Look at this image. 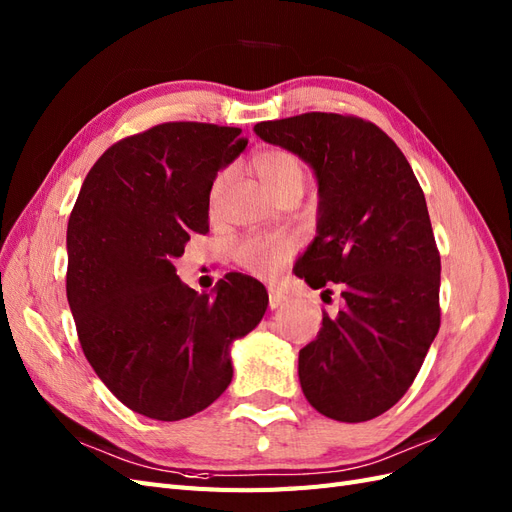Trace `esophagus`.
Masks as SVG:
<instances>
[{
    "label": "esophagus",
    "mask_w": 512,
    "mask_h": 512,
    "mask_svg": "<svg viewBox=\"0 0 512 512\" xmlns=\"http://www.w3.org/2000/svg\"><path fill=\"white\" fill-rule=\"evenodd\" d=\"M269 290V307L271 309H275V307H280L282 303H284V292L282 290H277V288H273V286H269L267 288Z\"/></svg>",
    "instance_id": "esophagus-1"
}]
</instances>
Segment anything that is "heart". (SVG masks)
I'll use <instances>...</instances> for the list:
<instances>
[{
    "mask_svg": "<svg viewBox=\"0 0 512 512\" xmlns=\"http://www.w3.org/2000/svg\"><path fill=\"white\" fill-rule=\"evenodd\" d=\"M252 166L262 185L277 198L280 194L299 188L307 183V170L297 153L284 147H267L252 156ZM224 175L215 179L213 196L218 194ZM299 241L290 235H250L237 243L235 262L258 277H271L297 254Z\"/></svg>",
    "mask_w": 512,
    "mask_h": 512,
    "instance_id": "1",
    "label": "heart"
}]
</instances>
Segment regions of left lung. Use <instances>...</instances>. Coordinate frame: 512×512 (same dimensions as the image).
I'll return each instance as SVG.
<instances>
[{
	"mask_svg": "<svg viewBox=\"0 0 512 512\" xmlns=\"http://www.w3.org/2000/svg\"><path fill=\"white\" fill-rule=\"evenodd\" d=\"M254 132L316 170L318 237L294 273L316 290L339 284L346 301L299 352L303 395L335 421H371L406 395L440 329V252L421 183L393 138L356 115L303 113Z\"/></svg>",
	"mask_w": 512,
	"mask_h": 512,
	"instance_id": "left-lung-1",
	"label": "left lung"
}]
</instances>
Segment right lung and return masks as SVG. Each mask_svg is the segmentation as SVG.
I'll use <instances>...</instances> for the list:
<instances>
[{
    "label": "right lung",
    "mask_w": 512,
    "mask_h": 512,
    "mask_svg": "<svg viewBox=\"0 0 512 512\" xmlns=\"http://www.w3.org/2000/svg\"><path fill=\"white\" fill-rule=\"evenodd\" d=\"M241 128L158 123L108 147L68 220L66 292L81 348L123 406L181 421L232 380L228 346L262 320L269 294L228 273L215 299L177 277L175 258L209 232L218 170L245 149Z\"/></svg>",
    "instance_id": "add662e5"
}]
</instances>
